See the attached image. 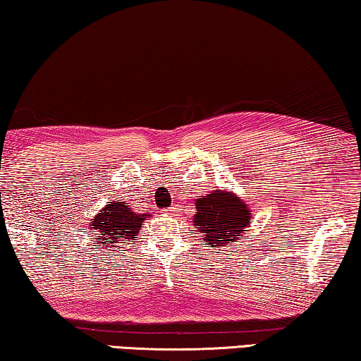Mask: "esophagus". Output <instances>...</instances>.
<instances>
[{
  "label": "esophagus",
  "instance_id": "obj_1",
  "mask_svg": "<svg viewBox=\"0 0 361 361\" xmlns=\"http://www.w3.org/2000/svg\"><path fill=\"white\" fill-rule=\"evenodd\" d=\"M173 212H174V209H163V213H164V214H171Z\"/></svg>",
  "mask_w": 361,
  "mask_h": 361
}]
</instances>
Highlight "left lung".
<instances>
[{
  "instance_id": "8db88e82",
  "label": "left lung",
  "mask_w": 361,
  "mask_h": 361,
  "mask_svg": "<svg viewBox=\"0 0 361 361\" xmlns=\"http://www.w3.org/2000/svg\"><path fill=\"white\" fill-rule=\"evenodd\" d=\"M195 223L203 232V240L224 247L235 242L250 221V212L240 198L229 192L214 190L204 198H198Z\"/></svg>"
}]
</instances>
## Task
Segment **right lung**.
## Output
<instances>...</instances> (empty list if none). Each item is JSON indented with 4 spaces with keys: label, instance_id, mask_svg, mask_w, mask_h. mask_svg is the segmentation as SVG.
<instances>
[{
    "label": "right lung",
    "instance_id": "1",
    "mask_svg": "<svg viewBox=\"0 0 361 361\" xmlns=\"http://www.w3.org/2000/svg\"><path fill=\"white\" fill-rule=\"evenodd\" d=\"M149 214H138L124 202H109L102 213L95 216L90 226L98 243L111 247L127 245L140 231L142 223Z\"/></svg>",
    "mask_w": 361,
    "mask_h": 361
}]
</instances>
